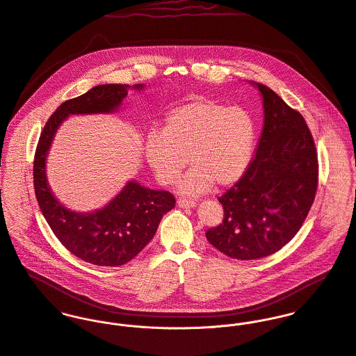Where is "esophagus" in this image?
Returning a JSON list of instances; mask_svg holds the SVG:
<instances>
[{"mask_svg":"<svg viewBox=\"0 0 356 356\" xmlns=\"http://www.w3.org/2000/svg\"><path fill=\"white\" fill-rule=\"evenodd\" d=\"M177 205H179V208H194L197 204L193 200L180 198V200H177Z\"/></svg>","mask_w":356,"mask_h":356,"instance_id":"obj_1","label":"esophagus"}]
</instances>
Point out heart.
Listing matches in <instances>:
<instances>
[{"mask_svg":"<svg viewBox=\"0 0 356 356\" xmlns=\"http://www.w3.org/2000/svg\"><path fill=\"white\" fill-rule=\"evenodd\" d=\"M256 135V122L248 110L200 97L172 110L162 132L147 135L144 155L163 186L177 179L190 158L193 168L181 179L179 190L186 195H200L214 184L227 187L243 176Z\"/></svg>","mask_w":356,"mask_h":356,"instance_id":"1","label":"heart"}]
</instances>
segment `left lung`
I'll return each instance as SVG.
<instances>
[{
	"instance_id": "left-lung-1",
	"label": "left lung",
	"mask_w": 356,
	"mask_h": 356,
	"mask_svg": "<svg viewBox=\"0 0 356 356\" xmlns=\"http://www.w3.org/2000/svg\"><path fill=\"white\" fill-rule=\"evenodd\" d=\"M256 155L241 180L218 198L224 218L207 231L217 250L257 260L281 250L298 232L318 188V154L304 117L268 86Z\"/></svg>"
}]
</instances>
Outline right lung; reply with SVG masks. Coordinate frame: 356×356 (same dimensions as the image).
Listing matches in <instances>:
<instances>
[{"label": "right lung", "instance_id": "right-lung-1", "mask_svg": "<svg viewBox=\"0 0 356 356\" xmlns=\"http://www.w3.org/2000/svg\"><path fill=\"white\" fill-rule=\"evenodd\" d=\"M129 88L122 83L97 85L62 103L47 121L34 155V190L47 222L74 256L100 267H120L135 259L155 235L163 214L175 208L173 194L129 181L106 208L76 213L54 197L45 176V159L59 125L70 114L113 113ZM135 88L142 89L143 85Z\"/></svg>", "mask_w": 356, "mask_h": 356}]
</instances>
